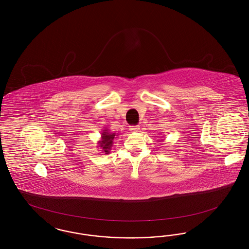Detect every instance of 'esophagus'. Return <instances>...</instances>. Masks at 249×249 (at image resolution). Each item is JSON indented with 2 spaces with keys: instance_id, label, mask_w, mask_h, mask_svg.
<instances>
[{
  "instance_id": "34e87169",
  "label": "esophagus",
  "mask_w": 249,
  "mask_h": 249,
  "mask_svg": "<svg viewBox=\"0 0 249 249\" xmlns=\"http://www.w3.org/2000/svg\"><path fill=\"white\" fill-rule=\"evenodd\" d=\"M129 129H130V131H131V132H138L140 128H139L138 126H131V127L129 128Z\"/></svg>"
}]
</instances>
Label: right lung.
Returning <instances> with one entry per match:
<instances>
[{"instance_id":"1","label":"right lung","mask_w":249,"mask_h":249,"mask_svg":"<svg viewBox=\"0 0 249 249\" xmlns=\"http://www.w3.org/2000/svg\"><path fill=\"white\" fill-rule=\"evenodd\" d=\"M117 136L115 132H110L107 128H104V130H102L101 139L98 141V146L103 153L108 154L109 151H111L114 140L117 138Z\"/></svg>"}]
</instances>
